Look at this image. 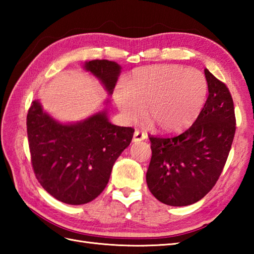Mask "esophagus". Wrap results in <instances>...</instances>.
Returning <instances> with one entry per match:
<instances>
[{
    "label": "esophagus",
    "mask_w": 254,
    "mask_h": 254,
    "mask_svg": "<svg viewBox=\"0 0 254 254\" xmlns=\"http://www.w3.org/2000/svg\"><path fill=\"white\" fill-rule=\"evenodd\" d=\"M147 137V134H145L141 131L136 130L135 132H134V135H133V142H141V141H144L145 138Z\"/></svg>",
    "instance_id": "esophagus-1"
}]
</instances>
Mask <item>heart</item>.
Masks as SVG:
<instances>
[{
	"instance_id": "1",
	"label": "heart",
	"mask_w": 254,
	"mask_h": 254,
	"mask_svg": "<svg viewBox=\"0 0 254 254\" xmlns=\"http://www.w3.org/2000/svg\"><path fill=\"white\" fill-rule=\"evenodd\" d=\"M206 94V78L197 69L160 64L134 69L113 91V100L127 122H137L146 113L159 130L175 133L196 118Z\"/></svg>"
}]
</instances>
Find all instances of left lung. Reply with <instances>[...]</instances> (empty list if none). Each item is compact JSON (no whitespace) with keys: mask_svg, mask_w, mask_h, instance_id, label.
<instances>
[{"mask_svg":"<svg viewBox=\"0 0 254 254\" xmlns=\"http://www.w3.org/2000/svg\"><path fill=\"white\" fill-rule=\"evenodd\" d=\"M208 97L195 122L172 137L150 136L149 191L161 203L187 206L212 190L222 174L236 132L229 89L207 68Z\"/></svg>","mask_w":254,"mask_h":254,"instance_id":"8db88e82","label":"left lung"}]
</instances>
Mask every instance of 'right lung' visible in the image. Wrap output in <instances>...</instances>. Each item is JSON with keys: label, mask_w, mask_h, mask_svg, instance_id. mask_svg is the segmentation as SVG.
Masks as SVG:
<instances>
[{"label": "right lung", "mask_w": 254, "mask_h": 254, "mask_svg": "<svg viewBox=\"0 0 254 254\" xmlns=\"http://www.w3.org/2000/svg\"><path fill=\"white\" fill-rule=\"evenodd\" d=\"M112 95L121 66L108 60L85 62ZM106 100V106L109 105ZM134 130L118 127L108 119V108L85 120L62 123L34 100L27 115V135L37 180L51 195L71 205L93 201L105 190L112 167L130 145Z\"/></svg>", "instance_id": "obj_1"}]
</instances>
